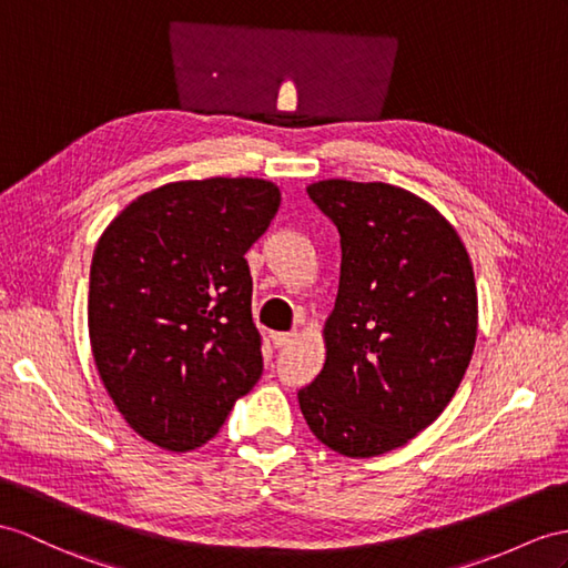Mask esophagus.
<instances>
[{
    "mask_svg": "<svg viewBox=\"0 0 568 568\" xmlns=\"http://www.w3.org/2000/svg\"><path fill=\"white\" fill-rule=\"evenodd\" d=\"M294 332H274V335H272V344H274V347L276 349H284V347H288V344H292L294 342Z\"/></svg>",
    "mask_w": 568,
    "mask_h": 568,
    "instance_id": "esophagus-1",
    "label": "esophagus"
}]
</instances>
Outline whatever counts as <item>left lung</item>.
<instances>
[{
    "label": "left lung",
    "instance_id": "8db88e82",
    "mask_svg": "<svg viewBox=\"0 0 568 568\" xmlns=\"http://www.w3.org/2000/svg\"><path fill=\"white\" fill-rule=\"evenodd\" d=\"M306 192L339 231L342 265L325 366L298 405L321 444L373 458L434 424L458 390L477 339L473 262L403 187L335 178Z\"/></svg>",
    "mask_w": 568,
    "mask_h": 568
}]
</instances>
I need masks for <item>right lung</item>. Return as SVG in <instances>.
I'll use <instances>...</instances> for the list:
<instances>
[{"label": "right lung", "instance_id": "1", "mask_svg": "<svg viewBox=\"0 0 568 568\" xmlns=\"http://www.w3.org/2000/svg\"><path fill=\"white\" fill-rule=\"evenodd\" d=\"M280 202V187L260 178L169 183L124 206L95 245V368L124 422L151 444L200 448L260 381L245 253Z\"/></svg>", "mask_w": 568, "mask_h": 568}]
</instances>
